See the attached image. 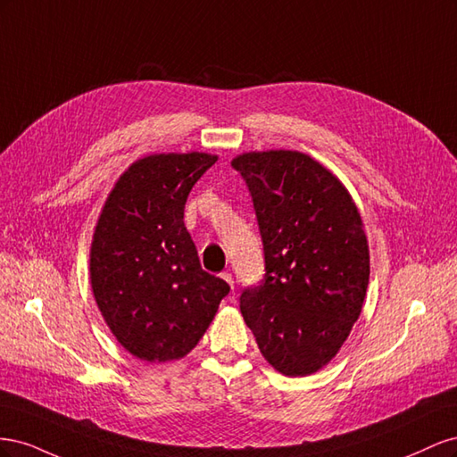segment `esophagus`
Segmentation results:
<instances>
[{"mask_svg": "<svg viewBox=\"0 0 457 457\" xmlns=\"http://www.w3.org/2000/svg\"><path fill=\"white\" fill-rule=\"evenodd\" d=\"M220 278H223L232 289H234V278H232V274L230 272H223V274H220Z\"/></svg>", "mask_w": 457, "mask_h": 457, "instance_id": "esophagus-1", "label": "esophagus"}]
</instances>
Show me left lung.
<instances>
[{"mask_svg": "<svg viewBox=\"0 0 457 457\" xmlns=\"http://www.w3.org/2000/svg\"><path fill=\"white\" fill-rule=\"evenodd\" d=\"M250 188L265 278L240 295L261 354L284 376H309L337 354L361 316L370 250L349 190L295 150L232 160Z\"/></svg>", "mask_w": 457, "mask_h": 457, "instance_id": "left-lung-1", "label": "left lung"}]
</instances>
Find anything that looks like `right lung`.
<instances>
[{
    "label": "right lung",
    "instance_id": "right-lung-1",
    "mask_svg": "<svg viewBox=\"0 0 457 457\" xmlns=\"http://www.w3.org/2000/svg\"><path fill=\"white\" fill-rule=\"evenodd\" d=\"M215 162L205 152L137 160L96 220L89 253L96 307L121 347L141 361L188 354L230 292L202 270L183 220L192 187Z\"/></svg>",
    "mask_w": 457,
    "mask_h": 457
}]
</instances>
